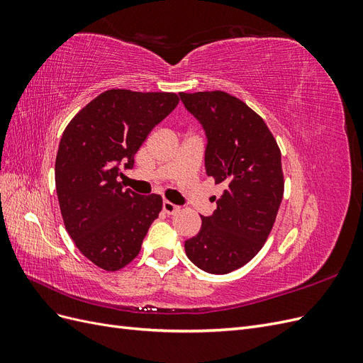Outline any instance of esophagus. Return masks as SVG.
I'll return each mask as SVG.
<instances>
[{"label":"esophagus","instance_id":"1","mask_svg":"<svg viewBox=\"0 0 363 363\" xmlns=\"http://www.w3.org/2000/svg\"><path fill=\"white\" fill-rule=\"evenodd\" d=\"M179 211H180L179 206L172 204L171 201H163V212L167 215H174V213H177Z\"/></svg>","mask_w":363,"mask_h":363}]
</instances>
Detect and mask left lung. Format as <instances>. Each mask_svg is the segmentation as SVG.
I'll use <instances>...</instances> for the list:
<instances>
[{
  "instance_id": "1",
  "label": "left lung",
  "mask_w": 363,
  "mask_h": 363,
  "mask_svg": "<svg viewBox=\"0 0 363 363\" xmlns=\"http://www.w3.org/2000/svg\"><path fill=\"white\" fill-rule=\"evenodd\" d=\"M206 131V172L225 189L211 216H201L186 256L211 274H228L255 257L283 199L281 152L268 125L239 98L223 91L179 94Z\"/></svg>"
}]
</instances>
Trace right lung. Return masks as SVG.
Masks as SVG:
<instances>
[{
  "label": "right lung",
  "mask_w": 363,
  "mask_h": 363,
  "mask_svg": "<svg viewBox=\"0 0 363 363\" xmlns=\"http://www.w3.org/2000/svg\"><path fill=\"white\" fill-rule=\"evenodd\" d=\"M172 92L111 89L65 128L56 157V191L67 232L84 257L118 271L140 251L162 196H142L118 182L131 169L150 131L179 104Z\"/></svg>",
  "instance_id": "obj_1"
}]
</instances>
